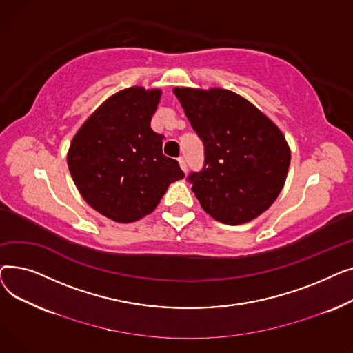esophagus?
Instances as JSON below:
<instances>
[{"mask_svg":"<svg viewBox=\"0 0 353 353\" xmlns=\"http://www.w3.org/2000/svg\"><path fill=\"white\" fill-rule=\"evenodd\" d=\"M179 164H180V167H181V170L186 173L188 172V164H186V160H184L183 157H179Z\"/></svg>","mask_w":353,"mask_h":353,"instance_id":"obj_1","label":"esophagus"}]
</instances>
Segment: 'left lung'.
Listing matches in <instances>:
<instances>
[{
  "instance_id": "8db88e82",
  "label": "left lung",
  "mask_w": 353,
  "mask_h": 353,
  "mask_svg": "<svg viewBox=\"0 0 353 353\" xmlns=\"http://www.w3.org/2000/svg\"><path fill=\"white\" fill-rule=\"evenodd\" d=\"M173 91L205 144V165L188 177L203 210L232 226L261 216L283 189L290 164L279 127L233 91Z\"/></svg>"
}]
</instances>
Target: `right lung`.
I'll return each instance as SVG.
<instances>
[{
    "label": "right lung",
    "instance_id": "right-lung-1",
    "mask_svg": "<svg viewBox=\"0 0 353 353\" xmlns=\"http://www.w3.org/2000/svg\"><path fill=\"white\" fill-rule=\"evenodd\" d=\"M161 90L130 87L107 99L74 136L67 164L88 205L132 223L150 214L167 188L184 177L177 160L163 154V136L150 121Z\"/></svg>",
    "mask_w": 353,
    "mask_h": 353
}]
</instances>
